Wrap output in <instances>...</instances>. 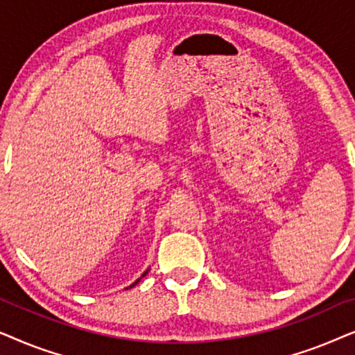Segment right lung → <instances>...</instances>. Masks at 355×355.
<instances>
[{"instance_id": "obj_1", "label": "right lung", "mask_w": 355, "mask_h": 355, "mask_svg": "<svg viewBox=\"0 0 355 355\" xmlns=\"http://www.w3.org/2000/svg\"><path fill=\"white\" fill-rule=\"evenodd\" d=\"M147 273H148V270H147V271H145V273H144L142 276H140V278H144V276H145V275H147ZM140 278H139L137 281H135V283H132V284H130V286H129V288H134V286H135V284H137V283H139V281H140ZM129 288H128V289H129Z\"/></svg>"}]
</instances>
